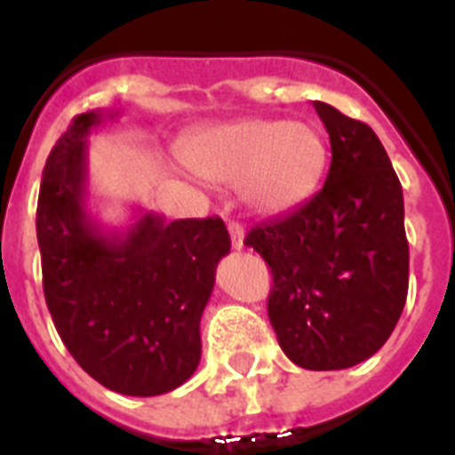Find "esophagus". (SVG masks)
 Wrapping results in <instances>:
<instances>
[{
	"mask_svg": "<svg viewBox=\"0 0 455 455\" xmlns=\"http://www.w3.org/2000/svg\"><path fill=\"white\" fill-rule=\"evenodd\" d=\"M230 236H232V248L241 251L243 248V228L239 223H230Z\"/></svg>",
	"mask_w": 455,
	"mask_h": 455,
	"instance_id": "34e87169",
	"label": "esophagus"
}]
</instances>
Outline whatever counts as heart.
Returning <instances> with one entry per match:
<instances>
[{"label":"heart","instance_id":"obj_1","mask_svg":"<svg viewBox=\"0 0 455 455\" xmlns=\"http://www.w3.org/2000/svg\"><path fill=\"white\" fill-rule=\"evenodd\" d=\"M184 162L220 187H241L259 214H284L307 203L323 180L328 148L315 124L300 120H239L191 139Z\"/></svg>","mask_w":455,"mask_h":455}]
</instances>
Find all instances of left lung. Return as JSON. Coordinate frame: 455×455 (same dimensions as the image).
Here are the masks:
<instances>
[{
  "instance_id": "left-lung-1",
  "label": "left lung",
  "mask_w": 455,
  "mask_h": 455,
  "mask_svg": "<svg viewBox=\"0 0 455 455\" xmlns=\"http://www.w3.org/2000/svg\"><path fill=\"white\" fill-rule=\"evenodd\" d=\"M331 136L323 188L246 246L271 267L268 319L280 348L312 371L364 363L392 335L408 296L403 191L369 124L315 102Z\"/></svg>"
}]
</instances>
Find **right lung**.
I'll return each instance as SVG.
<instances>
[{
	"label": "right lung",
	"mask_w": 455,
	"mask_h": 455,
	"mask_svg": "<svg viewBox=\"0 0 455 455\" xmlns=\"http://www.w3.org/2000/svg\"><path fill=\"white\" fill-rule=\"evenodd\" d=\"M116 116H77L47 156L36 212L43 291L88 376L127 396H156L198 369L200 319L230 235L219 216L166 223L139 209L124 230L92 219L88 136Z\"/></svg>",
	"instance_id": "add662e5"
}]
</instances>
